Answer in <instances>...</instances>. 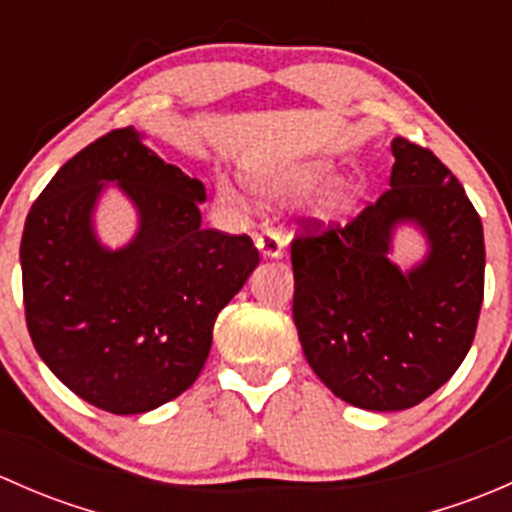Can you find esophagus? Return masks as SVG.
Segmentation results:
<instances>
[{"label": "esophagus", "instance_id": "obj_1", "mask_svg": "<svg viewBox=\"0 0 512 512\" xmlns=\"http://www.w3.org/2000/svg\"><path fill=\"white\" fill-rule=\"evenodd\" d=\"M255 245L262 257H267V260H277V257H282V252H285V237H282L277 230H265L255 237Z\"/></svg>", "mask_w": 512, "mask_h": 512}]
</instances>
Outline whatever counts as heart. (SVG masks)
<instances>
[{"mask_svg":"<svg viewBox=\"0 0 512 512\" xmlns=\"http://www.w3.org/2000/svg\"><path fill=\"white\" fill-rule=\"evenodd\" d=\"M332 178V165L327 163H309L304 168H299L292 178L287 180L285 185L280 183H272L267 178H255V190L262 195H277L282 190H314L319 188L322 183ZM218 195L225 200V203H240L242 195L235 185L230 183L227 178L218 180ZM356 203V190L349 183H339L337 188H332L324 198L322 208L327 215H339V213H347L352 210V205Z\"/></svg>","mask_w":512,"mask_h":512,"instance_id":"1","label":"heart"}]
</instances>
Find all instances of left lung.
<instances>
[{
	"instance_id": "obj_1",
	"label": "left lung",
	"mask_w": 512,
	"mask_h": 512,
	"mask_svg": "<svg viewBox=\"0 0 512 512\" xmlns=\"http://www.w3.org/2000/svg\"><path fill=\"white\" fill-rule=\"evenodd\" d=\"M391 188L349 225H304L292 240V317L314 374L366 411H404L441 389L476 337L483 225L456 175L428 148L391 141ZM414 224L427 257L404 273L388 255Z\"/></svg>"
}]
</instances>
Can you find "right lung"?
<instances>
[{
  "label": "right lung",
  "instance_id": "1",
  "mask_svg": "<svg viewBox=\"0 0 512 512\" xmlns=\"http://www.w3.org/2000/svg\"><path fill=\"white\" fill-rule=\"evenodd\" d=\"M108 182L139 230L108 251L93 210ZM205 188L133 126L61 165L27 215L22 287L29 337L56 379L111 414H146L198 379L220 309L260 265L247 235L200 227Z\"/></svg>",
  "mask_w": 512,
  "mask_h": 512
}]
</instances>
